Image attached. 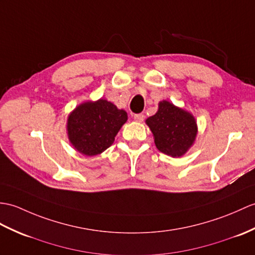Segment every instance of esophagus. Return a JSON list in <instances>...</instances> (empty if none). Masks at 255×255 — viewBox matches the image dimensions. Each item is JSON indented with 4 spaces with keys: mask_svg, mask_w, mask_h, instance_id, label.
<instances>
[{
    "mask_svg": "<svg viewBox=\"0 0 255 255\" xmlns=\"http://www.w3.org/2000/svg\"><path fill=\"white\" fill-rule=\"evenodd\" d=\"M133 118H134L135 122L142 123V122H143V120H144V115L143 114H135Z\"/></svg>",
    "mask_w": 255,
    "mask_h": 255,
    "instance_id": "esophagus-1",
    "label": "esophagus"
}]
</instances>
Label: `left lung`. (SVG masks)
<instances>
[{"mask_svg":"<svg viewBox=\"0 0 255 255\" xmlns=\"http://www.w3.org/2000/svg\"><path fill=\"white\" fill-rule=\"evenodd\" d=\"M145 123L154 135L158 151L173 157L185 154L198 133L193 115L165 100L158 103L156 114L147 118Z\"/></svg>","mask_w":255,"mask_h":255,"instance_id":"8db88e82","label":"left lung"}]
</instances>
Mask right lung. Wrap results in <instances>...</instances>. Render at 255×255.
Instances as JSON below:
<instances>
[{
  "label": "right lung",
  "mask_w": 255,
  "mask_h": 255,
  "mask_svg": "<svg viewBox=\"0 0 255 255\" xmlns=\"http://www.w3.org/2000/svg\"><path fill=\"white\" fill-rule=\"evenodd\" d=\"M128 120L124 110L109 101L82 103L69 114L67 133L75 149L87 156L98 155L110 147Z\"/></svg>",
  "instance_id": "right-lung-1"
}]
</instances>
